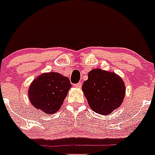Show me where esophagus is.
<instances>
[{"mask_svg": "<svg viewBox=\"0 0 155 155\" xmlns=\"http://www.w3.org/2000/svg\"><path fill=\"white\" fill-rule=\"evenodd\" d=\"M74 86H75V88H81V87H82V83L79 82V83H78V84H74Z\"/></svg>", "mask_w": 155, "mask_h": 155, "instance_id": "obj_1", "label": "esophagus"}]
</instances>
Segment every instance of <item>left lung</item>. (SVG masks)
<instances>
[{"mask_svg": "<svg viewBox=\"0 0 155 155\" xmlns=\"http://www.w3.org/2000/svg\"><path fill=\"white\" fill-rule=\"evenodd\" d=\"M83 92L93 111L109 114L119 108L125 95L122 79L113 72L93 69L82 85Z\"/></svg>", "mask_w": 155, "mask_h": 155, "instance_id": "8db88e82", "label": "left lung"}]
</instances>
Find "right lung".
I'll list each match as a JSON object with an SVG mask.
<instances>
[{
    "instance_id": "right-lung-1",
    "label": "right lung",
    "mask_w": 155,
    "mask_h": 155,
    "mask_svg": "<svg viewBox=\"0 0 155 155\" xmlns=\"http://www.w3.org/2000/svg\"><path fill=\"white\" fill-rule=\"evenodd\" d=\"M71 87L69 79L57 72L42 74L33 80L28 96L34 107L47 114L58 111Z\"/></svg>"
}]
</instances>
